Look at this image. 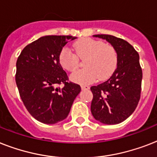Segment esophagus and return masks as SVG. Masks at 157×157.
Returning a JSON list of instances; mask_svg holds the SVG:
<instances>
[{
    "instance_id": "esophagus-1",
    "label": "esophagus",
    "mask_w": 157,
    "mask_h": 157,
    "mask_svg": "<svg viewBox=\"0 0 157 157\" xmlns=\"http://www.w3.org/2000/svg\"><path fill=\"white\" fill-rule=\"evenodd\" d=\"M81 87L82 90H89L90 89V86H86V85H81Z\"/></svg>"
}]
</instances>
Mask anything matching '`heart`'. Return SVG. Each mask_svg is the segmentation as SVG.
I'll return each instance as SVG.
<instances>
[{
  "instance_id": "heart-1",
  "label": "heart",
  "mask_w": 157,
  "mask_h": 157,
  "mask_svg": "<svg viewBox=\"0 0 157 157\" xmlns=\"http://www.w3.org/2000/svg\"><path fill=\"white\" fill-rule=\"evenodd\" d=\"M75 54L68 48L59 53V63L65 70L74 71L78 68L80 59L85 68L71 74V78L80 84H89L98 79L105 81L114 73L118 63V54L114 46L91 38H84L73 44Z\"/></svg>"
}]
</instances>
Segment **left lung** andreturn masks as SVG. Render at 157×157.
<instances>
[{"label":"left lung","instance_id":"obj_1","mask_svg":"<svg viewBox=\"0 0 157 157\" xmlns=\"http://www.w3.org/2000/svg\"><path fill=\"white\" fill-rule=\"evenodd\" d=\"M94 36L104 39L114 46L118 54V63L107 81L91 86V113L101 123L119 124L134 112L140 99L143 71L139 55L123 39L103 34Z\"/></svg>","mask_w":157,"mask_h":157}]
</instances>
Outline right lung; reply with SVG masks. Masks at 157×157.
Segmentation results:
<instances>
[{"instance_id": "1", "label": "right lung", "mask_w": 157, "mask_h": 157, "mask_svg": "<svg viewBox=\"0 0 157 157\" xmlns=\"http://www.w3.org/2000/svg\"><path fill=\"white\" fill-rule=\"evenodd\" d=\"M72 36H45L26 46L16 63L15 81L28 112L38 121L55 124L66 118L81 86L68 82L59 55ZM64 85L63 88L59 84Z\"/></svg>"}]
</instances>
